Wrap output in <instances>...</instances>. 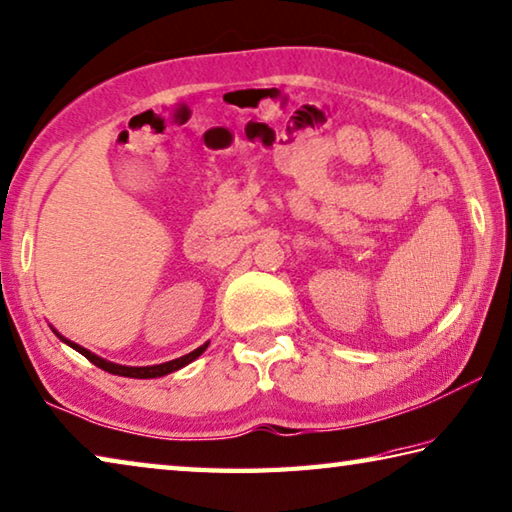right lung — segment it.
Segmentation results:
<instances>
[{"instance_id":"add662e5","label":"right lung","mask_w":512,"mask_h":512,"mask_svg":"<svg viewBox=\"0 0 512 512\" xmlns=\"http://www.w3.org/2000/svg\"><path fill=\"white\" fill-rule=\"evenodd\" d=\"M58 338H60L62 342H67L69 347H73L76 351H80L82 356L89 358L91 362H94L96 367L109 371V374H118V376H127V378H161V376H167V374H172V371H176V369H181V367H185V365H190V362H192L194 358H199L201 353H203V349H206V345H203V347H199V349H194V351H190V353H185V356H181V358H174V360H170V362H161V365H150V367H127V365H116V362H109V360H105V358L96 356V353H91L89 349L76 345V342L67 340L64 336H60V333H58Z\"/></svg>"}]
</instances>
